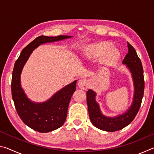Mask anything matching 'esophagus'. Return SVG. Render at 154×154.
<instances>
[{
  "label": "esophagus",
  "mask_w": 154,
  "mask_h": 154,
  "mask_svg": "<svg viewBox=\"0 0 154 154\" xmlns=\"http://www.w3.org/2000/svg\"><path fill=\"white\" fill-rule=\"evenodd\" d=\"M88 85H89V82L85 79H81L78 82V86L82 90H87Z\"/></svg>",
  "instance_id": "esophagus-1"
}]
</instances>
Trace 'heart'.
Masks as SVG:
<instances>
[{
  "label": "heart",
  "instance_id": "1",
  "mask_svg": "<svg viewBox=\"0 0 154 154\" xmlns=\"http://www.w3.org/2000/svg\"><path fill=\"white\" fill-rule=\"evenodd\" d=\"M119 55L118 49L113 48L111 43L106 41L90 44L83 51V56L86 59L92 60L103 56L102 62L105 64L116 60Z\"/></svg>",
  "mask_w": 154,
  "mask_h": 154
}]
</instances>
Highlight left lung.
<instances>
[{"instance_id": "left-lung-1", "label": "left lung", "mask_w": 154, "mask_h": 154, "mask_svg": "<svg viewBox=\"0 0 154 154\" xmlns=\"http://www.w3.org/2000/svg\"><path fill=\"white\" fill-rule=\"evenodd\" d=\"M128 53L126 54L122 64L126 65L132 75L134 84L133 100L131 105L122 114L114 117L103 115L100 105L96 102V93L92 90L86 92L87 104L90 121L97 128L106 132H115L124 128L129 125L136 117L141 105L144 93V77L141 61L138 56L136 50L128 43Z\"/></svg>"}]
</instances>
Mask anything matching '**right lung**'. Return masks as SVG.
<instances>
[{"label":"right lung","mask_w":154,"mask_h":154,"mask_svg":"<svg viewBox=\"0 0 154 154\" xmlns=\"http://www.w3.org/2000/svg\"><path fill=\"white\" fill-rule=\"evenodd\" d=\"M72 36H39L23 49L15 63L11 80V93L14 105L23 122L39 132H49L64 124L71 96L76 90L77 80L62 88L48 100L35 103L30 100L21 85V73L30 54L38 46L71 38Z\"/></svg>","instance_id":"right-lung-1"}]
</instances>
